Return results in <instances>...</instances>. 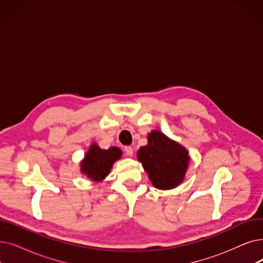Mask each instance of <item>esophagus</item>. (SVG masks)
<instances>
[{
  "mask_svg": "<svg viewBox=\"0 0 263 263\" xmlns=\"http://www.w3.org/2000/svg\"><path fill=\"white\" fill-rule=\"evenodd\" d=\"M124 153H125V155H127V156L131 157L133 155V147H131V146L124 147Z\"/></svg>",
  "mask_w": 263,
  "mask_h": 263,
  "instance_id": "34e87169",
  "label": "esophagus"
}]
</instances>
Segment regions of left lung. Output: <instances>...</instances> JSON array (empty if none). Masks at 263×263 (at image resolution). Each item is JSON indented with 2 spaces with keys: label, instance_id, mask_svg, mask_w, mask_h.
<instances>
[{
  "label": "left lung",
  "instance_id": "1",
  "mask_svg": "<svg viewBox=\"0 0 263 263\" xmlns=\"http://www.w3.org/2000/svg\"><path fill=\"white\" fill-rule=\"evenodd\" d=\"M147 139L148 144L140 148L138 159L152 184L161 190L177 187L184 180L189 165L187 149L160 131H152Z\"/></svg>",
  "mask_w": 263,
  "mask_h": 263
}]
</instances>
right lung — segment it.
<instances>
[{"label": "right lung", "mask_w": 263, "mask_h": 263, "mask_svg": "<svg viewBox=\"0 0 263 263\" xmlns=\"http://www.w3.org/2000/svg\"><path fill=\"white\" fill-rule=\"evenodd\" d=\"M122 152L118 147L101 149L97 144L90 146L81 163V172L93 181H102L108 173L112 164L121 158Z\"/></svg>", "instance_id": "1"}]
</instances>
